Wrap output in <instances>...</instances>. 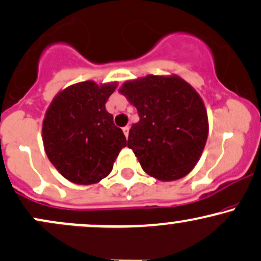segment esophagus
Returning a JSON list of instances; mask_svg holds the SVG:
<instances>
[{"label":"esophagus","mask_w":261,"mask_h":261,"mask_svg":"<svg viewBox=\"0 0 261 261\" xmlns=\"http://www.w3.org/2000/svg\"><path fill=\"white\" fill-rule=\"evenodd\" d=\"M122 131H124L125 136H126V139H127V136H128V131H130V127H128V126H125L124 128H122Z\"/></svg>","instance_id":"obj_1"}]
</instances>
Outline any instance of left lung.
I'll return each instance as SVG.
<instances>
[{"instance_id":"8db88e82","label":"left lung","mask_w":261,"mask_h":261,"mask_svg":"<svg viewBox=\"0 0 261 261\" xmlns=\"http://www.w3.org/2000/svg\"><path fill=\"white\" fill-rule=\"evenodd\" d=\"M137 109L127 147L141 167L158 180L185 176L200 160L208 135L200 95L178 76H148L125 82L120 91Z\"/></svg>"}]
</instances>
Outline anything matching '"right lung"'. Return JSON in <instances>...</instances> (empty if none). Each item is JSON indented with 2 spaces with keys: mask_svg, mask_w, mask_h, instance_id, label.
Returning a JSON list of instances; mask_svg holds the SVG:
<instances>
[{
  "mask_svg": "<svg viewBox=\"0 0 261 261\" xmlns=\"http://www.w3.org/2000/svg\"><path fill=\"white\" fill-rule=\"evenodd\" d=\"M115 88V82L76 83L60 92L45 114L43 142L47 158L74 184H95L106 178L126 146L124 133L106 109Z\"/></svg>",
  "mask_w": 261,
  "mask_h": 261,
  "instance_id": "right-lung-1",
  "label": "right lung"
}]
</instances>
